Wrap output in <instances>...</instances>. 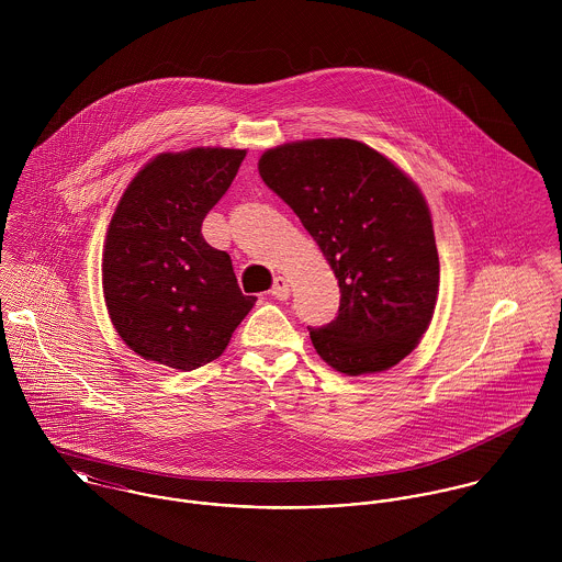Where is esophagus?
Wrapping results in <instances>:
<instances>
[{
    "label": "esophagus",
    "mask_w": 562,
    "mask_h": 562,
    "mask_svg": "<svg viewBox=\"0 0 562 562\" xmlns=\"http://www.w3.org/2000/svg\"><path fill=\"white\" fill-rule=\"evenodd\" d=\"M270 294L277 299V301H285L290 296V283L285 277H277L274 283H272V290Z\"/></svg>",
    "instance_id": "esophagus-1"
}]
</instances>
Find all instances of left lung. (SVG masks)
<instances>
[{
	"label": "left lung",
	"instance_id": "1",
	"mask_svg": "<svg viewBox=\"0 0 562 562\" xmlns=\"http://www.w3.org/2000/svg\"><path fill=\"white\" fill-rule=\"evenodd\" d=\"M257 168L337 277V318L310 328L316 352L348 376L401 363L432 321L439 292L432 218L417 183L350 138L285 143L263 151Z\"/></svg>",
	"mask_w": 562,
	"mask_h": 562
}]
</instances>
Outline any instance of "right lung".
Wrapping results in <instances>:
<instances>
[{
	"instance_id": "right-lung-1",
	"label": "right lung",
	"mask_w": 562,
	"mask_h": 562,
	"mask_svg": "<svg viewBox=\"0 0 562 562\" xmlns=\"http://www.w3.org/2000/svg\"><path fill=\"white\" fill-rule=\"evenodd\" d=\"M244 156L223 147L160 154L114 210L103 299L121 339L147 361L190 372L218 359L257 301L241 294L232 257L201 234Z\"/></svg>"
}]
</instances>
